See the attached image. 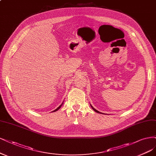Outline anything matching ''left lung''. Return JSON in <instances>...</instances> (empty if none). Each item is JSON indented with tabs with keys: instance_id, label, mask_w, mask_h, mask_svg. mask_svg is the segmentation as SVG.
I'll return each instance as SVG.
<instances>
[{
	"instance_id": "1",
	"label": "left lung",
	"mask_w": 156,
	"mask_h": 156,
	"mask_svg": "<svg viewBox=\"0 0 156 156\" xmlns=\"http://www.w3.org/2000/svg\"><path fill=\"white\" fill-rule=\"evenodd\" d=\"M92 106V109L95 112H97V113H100V114H102V113H101V112H99V111H98V110H95L94 108V107L92 106Z\"/></svg>"
}]
</instances>
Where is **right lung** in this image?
<instances>
[{"instance_id": "obj_1", "label": "right lung", "mask_w": 156, "mask_h": 156, "mask_svg": "<svg viewBox=\"0 0 156 156\" xmlns=\"http://www.w3.org/2000/svg\"><path fill=\"white\" fill-rule=\"evenodd\" d=\"M62 104H63V103H62V104H61V105H60V106H58V108H57V109H55V110H54V111H53V112H56V111H57V110H58V109H59V108H61V106H62Z\"/></svg>"}]
</instances>
